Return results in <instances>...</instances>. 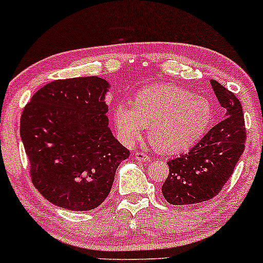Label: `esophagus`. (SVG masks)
<instances>
[{"mask_svg":"<svg viewBox=\"0 0 263 263\" xmlns=\"http://www.w3.org/2000/svg\"><path fill=\"white\" fill-rule=\"evenodd\" d=\"M135 158H136V161L142 162V163H147L151 161V157H149L147 153H145V152H136Z\"/></svg>","mask_w":263,"mask_h":263,"instance_id":"esophagus-1","label":"esophagus"}]
</instances>
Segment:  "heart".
Returning a JSON list of instances; mask_svg holds the SVG:
<instances>
[{
    "instance_id": "1",
    "label": "heart",
    "mask_w": 263,
    "mask_h": 263,
    "mask_svg": "<svg viewBox=\"0 0 263 263\" xmlns=\"http://www.w3.org/2000/svg\"><path fill=\"white\" fill-rule=\"evenodd\" d=\"M116 130L127 144L148 128L149 142L162 153L186 151L198 142L214 118L209 99L183 88L158 84L141 89L134 104L119 101L112 111Z\"/></svg>"
}]
</instances>
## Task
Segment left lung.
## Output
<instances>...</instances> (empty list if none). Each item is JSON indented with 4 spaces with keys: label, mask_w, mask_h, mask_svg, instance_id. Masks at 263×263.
<instances>
[{
    "label": "left lung",
    "mask_w": 263,
    "mask_h": 263,
    "mask_svg": "<svg viewBox=\"0 0 263 263\" xmlns=\"http://www.w3.org/2000/svg\"><path fill=\"white\" fill-rule=\"evenodd\" d=\"M210 83L224 108V118L189 152L168 162L169 175L162 192L173 205H191L214 198L230 180L244 152L247 132L240 101L219 82L211 80Z\"/></svg>",
    "instance_id": "1"
}]
</instances>
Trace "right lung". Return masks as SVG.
<instances>
[{"mask_svg":"<svg viewBox=\"0 0 263 263\" xmlns=\"http://www.w3.org/2000/svg\"><path fill=\"white\" fill-rule=\"evenodd\" d=\"M97 76L58 80L37 90L20 118V136L33 186L54 205L95 209L107 198L115 174L130 152L112 135Z\"/></svg>","mask_w":263,"mask_h":263,"instance_id":"obj_1","label":"right lung"}]
</instances>
